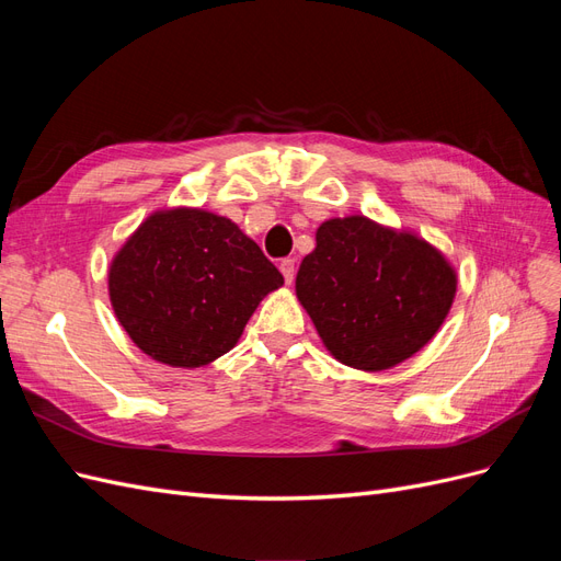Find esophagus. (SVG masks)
<instances>
[{
	"label": "esophagus",
	"mask_w": 561,
	"mask_h": 561,
	"mask_svg": "<svg viewBox=\"0 0 561 561\" xmlns=\"http://www.w3.org/2000/svg\"><path fill=\"white\" fill-rule=\"evenodd\" d=\"M278 268H280V274H283L285 283L290 285V283L295 280V260H283V262L278 264Z\"/></svg>",
	"instance_id": "obj_1"
}]
</instances>
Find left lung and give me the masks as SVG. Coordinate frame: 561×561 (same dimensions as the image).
Listing matches in <instances>:
<instances>
[{"label": "left lung", "instance_id": "1", "mask_svg": "<svg viewBox=\"0 0 561 561\" xmlns=\"http://www.w3.org/2000/svg\"><path fill=\"white\" fill-rule=\"evenodd\" d=\"M456 285L445 252L416 231L346 215L318 227L295 293L332 358L381 371L431 342L449 316Z\"/></svg>", "mask_w": 561, "mask_h": 561}]
</instances>
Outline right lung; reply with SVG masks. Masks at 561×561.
Segmentation results:
<instances>
[{
  "instance_id": "1",
  "label": "right lung",
  "mask_w": 561,
  "mask_h": 561,
  "mask_svg": "<svg viewBox=\"0 0 561 561\" xmlns=\"http://www.w3.org/2000/svg\"><path fill=\"white\" fill-rule=\"evenodd\" d=\"M280 271L229 217L175 206L151 213L110 262L116 320L151 360L194 369L229 353Z\"/></svg>"
}]
</instances>
